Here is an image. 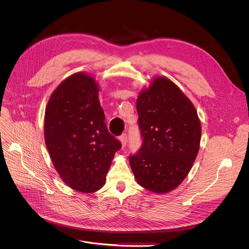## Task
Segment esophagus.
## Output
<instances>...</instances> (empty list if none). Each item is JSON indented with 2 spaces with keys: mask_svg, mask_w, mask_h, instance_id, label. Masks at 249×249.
<instances>
[{
  "mask_svg": "<svg viewBox=\"0 0 249 249\" xmlns=\"http://www.w3.org/2000/svg\"><path fill=\"white\" fill-rule=\"evenodd\" d=\"M120 142H121V145H122V147H125V145H126V143H127V135L126 134H122L121 136H120Z\"/></svg>",
  "mask_w": 249,
  "mask_h": 249,
  "instance_id": "34e87169",
  "label": "esophagus"
}]
</instances>
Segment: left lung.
<instances>
[{"label":"left lung","instance_id":"1","mask_svg":"<svg viewBox=\"0 0 249 249\" xmlns=\"http://www.w3.org/2000/svg\"><path fill=\"white\" fill-rule=\"evenodd\" d=\"M143 137L139 151L129 158L137 184L155 194L178 187L197 158L201 121L191 100L169 78L153 77L136 100Z\"/></svg>","mask_w":249,"mask_h":249}]
</instances>
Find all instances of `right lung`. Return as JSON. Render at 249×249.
Here are the masks:
<instances>
[{
  "label": "right lung",
  "instance_id": "add662e5",
  "mask_svg": "<svg viewBox=\"0 0 249 249\" xmlns=\"http://www.w3.org/2000/svg\"><path fill=\"white\" fill-rule=\"evenodd\" d=\"M99 84L87 72L63 80L51 94L44 115V139L54 168L65 185L94 193L106 182L121 143L105 124Z\"/></svg>",
  "mask_w": 249,
  "mask_h": 249
}]
</instances>
